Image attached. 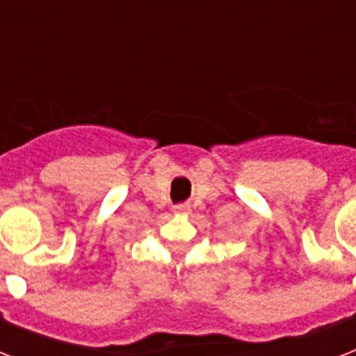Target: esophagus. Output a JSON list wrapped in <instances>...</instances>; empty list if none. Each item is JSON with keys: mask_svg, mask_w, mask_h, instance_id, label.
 Wrapping results in <instances>:
<instances>
[{"mask_svg": "<svg viewBox=\"0 0 356 356\" xmlns=\"http://www.w3.org/2000/svg\"><path fill=\"white\" fill-rule=\"evenodd\" d=\"M173 212H175V214H188V212H190V205L173 207Z\"/></svg>", "mask_w": 356, "mask_h": 356, "instance_id": "34e87169", "label": "esophagus"}]
</instances>
